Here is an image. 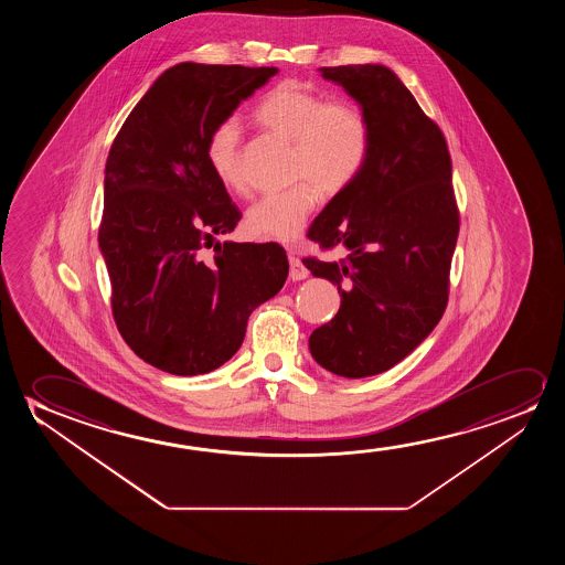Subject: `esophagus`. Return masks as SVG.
I'll return each instance as SVG.
<instances>
[{
    "instance_id": "esophagus-1",
    "label": "esophagus",
    "mask_w": 565,
    "mask_h": 565,
    "mask_svg": "<svg viewBox=\"0 0 565 565\" xmlns=\"http://www.w3.org/2000/svg\"><path fill=\"white\" fill-rule=\"evenodd\" d=\"M289 278L294 281H301V279L309 278V270L307 266L301 263L299 256L289 255Z\"/></svg>"
}]
</instances>
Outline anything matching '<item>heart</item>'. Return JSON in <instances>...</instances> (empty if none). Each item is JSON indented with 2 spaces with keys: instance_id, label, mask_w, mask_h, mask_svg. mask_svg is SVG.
Listing matches in <instances>:
<instances>
[{
  "instance_id": "heart-1",
  "label": "heart",
  "mask_w": 565,
  "mask_h": 565,
  "mask_svg": "<svg viewBox=\"0 0 565 565\" xmlns=\"http://www.w3.org/2000/svg\"><path fill=\"white\" fill-rule=\"evenodd\" d=\"M258 124L294 142L291 179H301L281 193L264 194L247 210L245 230L250 237L291 243L318 202L345 191L369 162L372 127L361 108L349 102H330L295 81L270 88L256 104ZM241 125L225 117L210 129L204 156L220 185L235 194L247 193L243 168Z\"/></svg>"
}]
</instances>
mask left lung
<instances>
[{"label": "left lung", "mask_w": 565, "mask_h": 565, "mask_svg": "<svg viewBox=\"0 0 565 565\" xmlns=\"http://www.w3.org/2000/svg\"><path fill=\"white\" fill-rule=\"evenodd\" d=\"M343 86L372 127L369 162L312 222L322 248L343 245L340 263L305 258L338 286V315L310 333V355L345 379L403 361L440 322L459 233L451 158L440 127L384 65L320 67Z\"/></svg>", "instance_id": "left-lung-1"}]
</instances>
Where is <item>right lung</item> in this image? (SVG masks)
Listing matches in <instances>:
<instances>
[{
    "mask_svg": "<svg viewBox=\"0 0 565 565\" xmlns=\"http://www.w3.org/2000/svg\"><path fill=\"white\" fill-rule=\"evenodd\" d=\"M276 67L179 63L125 119L104 178L102 256L111 312L142 361L178 376L206 374L243 343L250 312L284 287L279 245L216 243L241 212L204 156L210 129L266 85Z\"/></svg>",
    "mask_w": 565,
    "mask_h": 565,
    "instance_id": "add662e5",
    "label": "right lung"
}]
</instances>
